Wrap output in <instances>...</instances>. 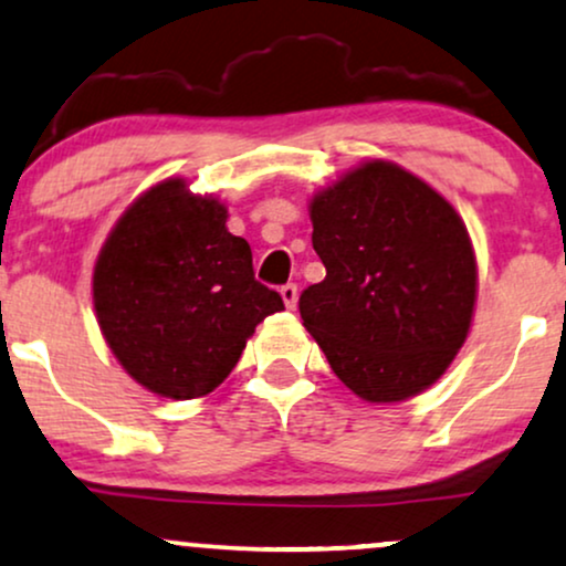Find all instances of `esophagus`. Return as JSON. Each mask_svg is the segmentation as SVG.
Wrapping results in <instances>:
<instances>
[{"label": "esophagus", "mask_w": 566, "mask_h": 566, "mask_svg": "<svg viewBox=\"0 0 566 566\" xmlns=\"http://www.w3.org/2000/svg\"><path fill=\"white\" fill-rule=\"evenodd\" d=\"M279 292H282L284 305H287L290 311H295L297 308V287H295V284H284V287Z\"/></svg>", "instance_id": "34e87169"}]
</instances>
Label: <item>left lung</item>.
Instances as JSON below:
<instances>
[{
    "label": "left lung",
    "instance_id": "obj_1",
    "mask_svg": "<svg viewBox=\"0 0 566 566\" xmlns=\"http://www.w3.org/2000/svg\"><path fill=\"white\" fill-rule=\"evenodd\" d=\"M324 282L301 295L303 326L339 382L398 403L438 382L472 326L478 261L446 197L387 160L313 195Z\"/></svg>",
    "mask_w": 566,
    "mask_h": 566
}]
</instances>
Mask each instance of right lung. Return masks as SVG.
<instances>
[{
	"label": "right lung",
	"instance_id": "right-lung-1",
	"mask_svg": "<svg viewBox=\"0 0 566 566\" xmlns=\"http://www.w3.org/2000/svg\"><path fill=\"white\" fill-rule=\"evenodd\" d=\"M227 206L166 179L136 197L94 263V311L118 364L149 392H213L279 292L255 282L253 253L227 229Z\"/></svg>",
	"mask_w": 566,
	"mask_h": 566
}]
</instances>
